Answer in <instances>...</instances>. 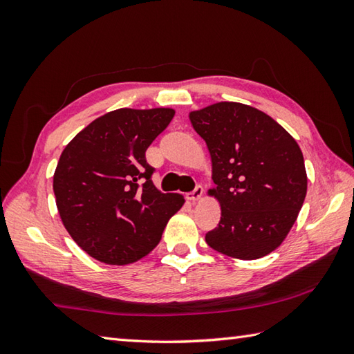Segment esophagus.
Segmentation results:
<instances>
[{
    "instance_id": "obj_1",
    "label": "esophagus",
    "mask_w": 354,
    "mask_h": 354,
    "mask_svg": "<svg viewBox=\"0 0 354 354\" xmlns=\"http://www.w3.org/2000/svg\"><path fill=\"white\" fill-rule=\"evenodd\" d=\"M202 194H204V189H202L201 185H198L196 189H194L193 192L187 193L185 199H187V201H190V202H198V201L202 198Z\"/></svg>"
}]
</instances>
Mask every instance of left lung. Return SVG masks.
<instances>
[{
  "label": "left lung",
  "mask_w": 354,
  "mask_h": 354,
  "mask_svg": "<svg viewBox=\"0 0 354 354\" xmlns=\"http://www.w3.org/2000/svg\"><path fill=\"white\" fill-rule=\"evenodd\" d=\"M212 156L221 222L207 232L214 251L255 260L283 243L307 193L303 152L292 135L265 112L219 102L190 112Z\"/></svg>",
  "instance_id": "left-lung-1"
}]
</instances>
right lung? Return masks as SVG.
I'll use <instances>...</instances> for the list:
<instances>
[{"instance_id":"1","label":"right lung","mask_w":354,"mask_h":354,"mask_svg":"<svg viewBox=\"0 0 354 354\" xmlns=\"http://www.w3.org/2000/svg\"><path fill=\"white\" fill-rule=\"evenodd\" d=\"M175 109L111 111L74 137L53 176L59 216L74 242L106 265H129L160 243L183 194L161 193L146 150Z\"/></svg>"}]
</instances>
